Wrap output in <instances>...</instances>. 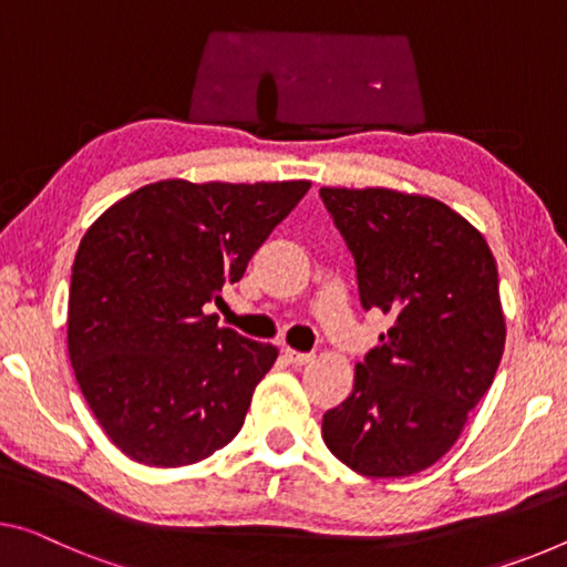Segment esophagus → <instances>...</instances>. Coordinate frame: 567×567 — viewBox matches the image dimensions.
<instances>
[{
    "instance_id": "esophagus-1",
    "label": "esophagus",
    "mask_w": 567,
    "mask_h": 567,
    "mask_svg": "<svg viewBox=\"0 0 567 567\" xmlns=\"http://www.w3.org/2000/svg\"><path fill=\"white\" fill-rule=\"evenodd\" d=\"M284 357H286V362H291V364H309L311 360H313V354H307V352H296V350H291V347H286L284 350Z\"/></svg>"
}]
</instances>
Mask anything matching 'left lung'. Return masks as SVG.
<instances>
[{
    "instance_id": "8db88e82",
    "label": "left lung",
    "mask_w": 567,
    "mask_h": 567,
    "mask_svg": "<svg viewBox=\"0 0 567 567\" xmlns=\"http://www.w3.org/2000/svg\"><path fill=\"white\" fill-rule=\"evenodd\" d=\"M319 195L354 256L362 307L393 317L321 435L357 474H417L454 446L499 368L507 329L494 256L433 197L385 187Z\"/></svg>"
}]
</instances>
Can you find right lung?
<instances>
[{
  "label": "right lung",
  "instance_id": "1",
  "mask_svg": "<svg viewBox=\"0 0 567 567\" xmlns=\"http://www.w3.org/2000/svg\"><path fill=\"white\" fill-rule=\"evenodd\" d=\"M311 182L162 179L111 205L78 246L68 354L116 449L146 466H187L230 443L278 350L217 327L205 303Z\"/></svg>",
  "mask_w": 567,
  "mask_h": 567
}]
</instances>
